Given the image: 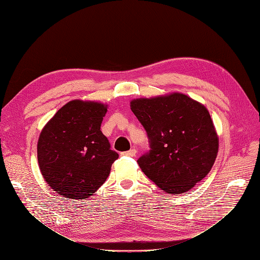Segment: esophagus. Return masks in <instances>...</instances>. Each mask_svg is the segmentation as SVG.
Returning <instances> with one entry per match:
<instances>
[{
    "label": "esophagus",
    "instance_id": "1",
    "mask_svg": "<svg viewBox=\"0 0 260 260\" xmlns=\"http://www.w3.org/2000/svg\"><path fill=\"white\" fill-rule=\"evenodd\" d=\"M122 154H123V155H125V156H130V157H133V156H136V154H137V149H136V148H131L130 151L123 152Z\"/></svg>",
    "mask_w": 260,
    "mask_h": 260
}]
</instances>
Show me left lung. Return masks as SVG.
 <instances>
[{
    "mask_svg": "<svg viewBox=\"0 0 260 260\" xmlns=\"http://www.w3.org/2000/svg\"><path fill=\"white\" fill-rule=\"evenodd\" d=\"M149 151L138 159L146 177L169 194L184 193L205 178L218 153L206 107L182 93L131 101Z\"/></svg>",
    "mask_w": 260,
    "mask_h": 260,
    "instance_id": "left-lung-1",
    "label": "left lung"
}]
</instances>
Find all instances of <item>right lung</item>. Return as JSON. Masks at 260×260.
Returning <instances> with one entry per match:
<instances>
[{
  "mask_svg": "<svg viewBox=\"0 0 260 260\" xmlns=\"http://www.w3.org/2000/svg\"><path fill=\"white\" fill-rule=\"evenodd\" d=\"M106 112L102 103L75 100L43 128L38 141L39 167L48 184L62 198H90L119 157L101 131Z\"/></svg>",
  "mask_w": 260,
  "mask_h": 260,
  "instance_id": "add662e5",
  "label": "right lung"
}]
</instances>
